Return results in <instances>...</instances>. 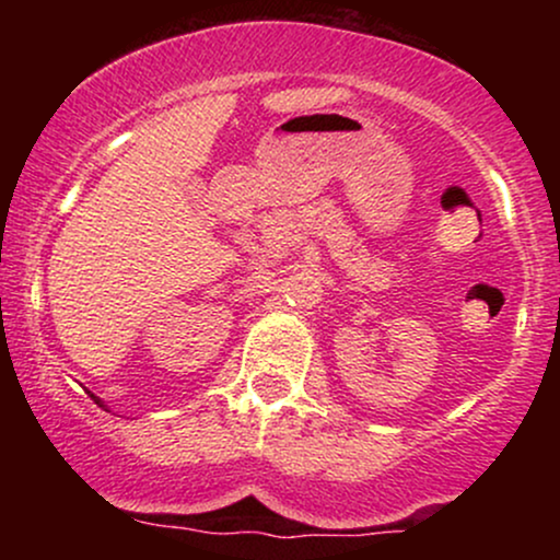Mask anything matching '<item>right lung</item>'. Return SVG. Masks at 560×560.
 I'll use <instances>...</instances> for the list:
<instances>
[{
    "instance_id": "1",
    "label": "right lung",
    "mask_w": 560,
    "mask_h": 560,
    "mask_svg": "<svg viewBox=\"0 0 560 560\" xmlns=\"http://www.w3.org/2000/svg\"><path fill=\"white\" fill-rule=\"evenodd\" d=\"M92 397H94V395H92ZM94 402H96V405H100V408H105V402H102V400H100V397H94Z\"/></svg>"
}]
</instances>
